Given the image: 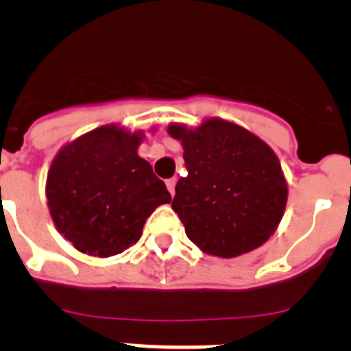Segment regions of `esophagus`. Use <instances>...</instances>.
<instances>
[{
	"mask_svg": "<svg viewBox=\"0 0 351 351\" xmlns=\"http://www.w3.org/2000/svg\"><path fill=\"white\" fill-rule=\"evenodd\" d=\"M176 182H178V179L176 178H172V179H169V181H167V188H169V191H170V195H176Z\"/></svg>",
	"mask_w": 351,
	"mask_h": 351,
	"instance_id": "1",
	"label": "esophagus"
}]
</instances>
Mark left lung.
Listing matches in <instances>:
<instances>
[{
    "label": "left lung",
    "instance_id": "1",
    "mask_svg": "<svg viewBox=\"0 0 351 351\" xmlns=\"http://www.w3.org/2000/svg\"><path fill=\"white\" fill-rule=\"evenodd\" d=\"M182 145L188 176L176 186L172 209L200 251L235 258L276 232L288 200V182L267 142L244 126L207 117L195 128L170 123Z\"/></svg>",
    "mask_w": 351,
    "mask_h": 351
}]
</instances>
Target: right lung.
I'll return each mask as SVG.
<instances>
[{"label":"right lung","mask_w":351,"mask_h":351,"mask_svg":"<svg viewBox=\"0 0 351 351\" xmlns=\"http://www.w3.org/2000/svg\"><path fill=\"white\" fill-rule=\"evenodd\" d=\"M144 138L142 130L104 125L66 142L52 160L45 182L49 213L80 253L119 255L141 239L153 210L172 200L165 182L138 156Z\"/></svg>","instance_id":"obj_1"}]
</instances>
